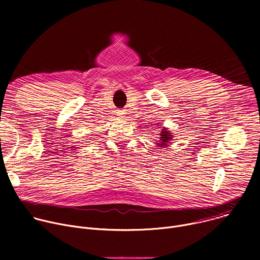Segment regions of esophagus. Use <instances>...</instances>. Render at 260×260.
<instances>
[{
	"label": "esophagus",
	"instance_id": "34e87169",
	"mask_svg": "<svg viewBox=\"0 0 260 260\" xmlns=\"http://www.w3.org/2000/svg\"><path fill=\"white\" fill-rule=\"evenodd\" d=\"M116 114H117V116H119V117H124V114H125V112H124V110L118 109V110L116 111Z\"/></svg>",
	"mask_w": 260,
	"mask_h": 260
}]
</instances>
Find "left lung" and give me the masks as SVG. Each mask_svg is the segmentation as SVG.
<instances>
[{"label": "left lung", "instance_id": "left-lung-1", "mask_svg": "<svg viewBox=\"0 0 260 260\" xmlns=\"http://www.w3.org/2000/svg\"><path fill=\"white\" fill-rule=\"evenodd\" d=\"M162 129L160 132V138H159V143H158V147H164V146H168L170 144V141L173 139V135L171 132H169L166 127L160 126ZM158 142V141H157Z\"/></svg>", "mask_w": 260, "mask_h": 260}]
</instances>
